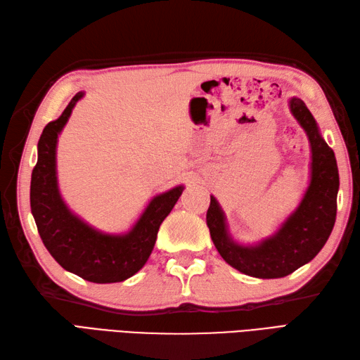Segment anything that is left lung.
Wrapping results in <instances>:
<instances>
[{
    "instance_id": "1",
    "label": "left lung",
    "mask_w": 360,
    "mask_h": 360,
    "mask_svg": "<svg viewBox=\"0 0 360 360\" xmlns=\"http://www.w3.org/2000/svg\"><path fill=\"white\" fill-rule=\"evenodd\" d=\"M290 111L304 128L311 150L310 185L295 212L274 235L255 246H241L232 240L223 209L214 195L206 214L210 238L221 258L253 278L271 279L293 274L318 255L336 221L339 172L335 153L301 99H290Z\"/></svg>"
}]
</instances>
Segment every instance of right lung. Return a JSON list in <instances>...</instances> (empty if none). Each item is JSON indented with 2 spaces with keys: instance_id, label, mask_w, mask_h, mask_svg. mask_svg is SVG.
Here are the masks:
<instances>
[{
  "instance_id": "right-lung-1",
  "label": "right lung",
  "mask_w": 360,
  "mask_h": 360,
  "mask_svg": "<svg viewBox=\"0 0 360 360\" xmlns=\"http://www.w3.org/2000/svg\"><path fill=\"white\" fill-rule=\"evenodd\" d=\"M79 91L60 116L44 128L38 142V162L32 172L30 207L44 246L58 264L90 283H120L145 266L157 240V232L183 192L175 186L155 195L131 231L103 233L86 224L67 207L58 188V136L68 122Z\"/></svg>"
}]
</instances>
